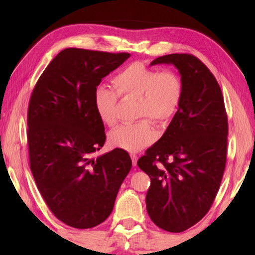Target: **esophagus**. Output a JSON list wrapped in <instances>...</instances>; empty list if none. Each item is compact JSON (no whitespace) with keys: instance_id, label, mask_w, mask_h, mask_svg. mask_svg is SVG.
<instances>
[{"instance_id":"34e87169","label":"esophagus","mask_w":255,"mask_h":255,"mask_svg":"<svg viewBox=\"0 0 255 255\" xmlns=\"http://www.w3.org/2000/svg\"><path fill=\"white\" fill-rule=\"evenodd\" d=\"M130 157H131V161H132V165L136 166L137 165V155L136 154H130Z\"/></svg>"}]
</instances>
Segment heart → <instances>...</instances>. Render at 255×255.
Listing matches in <instances>:
<instances>
[{"mask_svg": "<svg viewBox=\"0 0 255 255\" xmlns=\"http://www.w3.org/2000/svg\"><path fill=\"white\" fill-rule=\"evenodd\" d=\"M112 84L116 92L109 86L100 85L93 97L98 117L107 126H114L117 120L119 96L137 98V117H147L158 125L173 118L183 99V81L178 73L169 70L158 72L140 63L125 67L112 79ZM154 138L150 120L141 119L112 129L108 133V143L115 148L138 152Z\"/></svg>", "mask_w": 255, "mask_h": 255, "instance_id": "heart-1", "label": "heart"}]
</instances>
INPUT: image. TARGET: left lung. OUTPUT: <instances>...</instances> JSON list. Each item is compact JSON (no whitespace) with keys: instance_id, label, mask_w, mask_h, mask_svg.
Returning <instances> with one entry per match:
<instances>
[{"instance_id":"1","label":"left lung","mask_w":255,"mask_h":255,"mask_svg":"<svg viewBox=\"0 0 255 255\" xmlns=\"http://www.w3.org/2000/svg\"><path fill=\"white\" fill-rule=\"evenodd\" d=\"M172 64L183 81L182 102L163 136L138 159L150 178L146 209L155 225L180 233L208 213L226 164L228 123L218 82L196 56L171 54L150 63Z\"/></svg>"}]
</instances>
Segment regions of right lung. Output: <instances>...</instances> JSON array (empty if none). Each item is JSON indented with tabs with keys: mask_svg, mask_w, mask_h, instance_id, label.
Returning <instances> with one entry per match:
<instances>
[{
	"mask_svg": "<svg viewBox=\"0 0 255 255\" xmlns=\"http://www.w3.org/2000/svg\"><path fill=\"white\" fill-rule=\"evenodd\" d=\"M129 57L64 49L46 67L30 98V170L51 213L71 227L85 230L105 222L131 169L130 156L122 148L92 157L106 141L94 92Z\"/></svg>",
	"mask_w": 255,
	"mask_h": 255,
	"instance_id": "add662e5",
	"label": "right lung"
}]
</instances>
